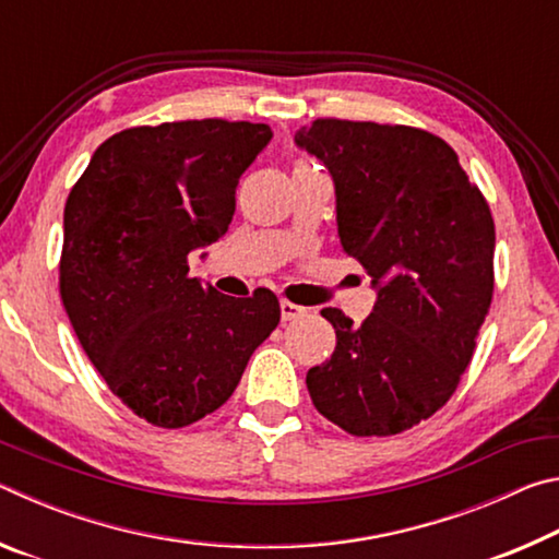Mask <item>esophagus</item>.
Instances as JSON below:
<instances>
[{"mask_svg": "<svg viewBox=\"0 0 559 559\" xmlns=\"http://www.w3.org/2000/svg\"><path fill=\"white\" fill-rule=\"evenodd\" d=\"M306 313H308V310L302 308V306H296V302H290V300H286V298L281 300V318L286 320V323H288V320L302 318V316H306Z\"/></svg>", "mask_w": 559, "mask_h": 559, "instance_id": "obj_1", "label": "esophagus"}]
</instances>
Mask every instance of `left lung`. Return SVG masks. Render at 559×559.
I'll use <instances>...</instances> for the list:
<instances>
[{
    "label": "left lung",
    "mask_w": 559,
    "mask_h": 559,
    "mask_svg": "<svg viewBox=\"0 0 559 559\" xmlns=\"http://www.w3.org/2000/svg\"><path fill=\"white\" fill-rule=\"evenodd\" d=\"M296 143L335 179L337 234L377 293L343 310L328 362L308 370L316 409L353 437H394L447 404L493 298L496 224L447 140L412 126L318 118Z\"/></svg>",
    "instance_id": "left-lung-1"
}]
</instances>
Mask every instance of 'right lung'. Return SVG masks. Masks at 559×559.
<instances>
[{"mask_svg":"<svg viewBox=\"0 0 559 559\" xmlns=\"http://www.w3.org/2000/svg\"><path fill=\"white\" fill-rule=\"evenodd\" d=\"M269 140L263 122L224 118L120 130L66 200L63 308L108 390L153 427L219 409L278 325L269 288L231 298L189 276V253L229 229L239 177Z\"/></svg>","mask_w":559,"mask_h":559,"instance_id":"1","label":"right lung"}]
</instances>
